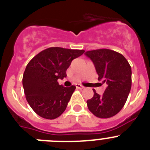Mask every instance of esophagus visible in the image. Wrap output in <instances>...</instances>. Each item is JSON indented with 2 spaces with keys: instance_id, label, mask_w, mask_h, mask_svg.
Returning <instances> with one entry per match:
<instances>
[{
  "instance_id": "obj_1",
  "label": "esophagus",
  "mask_w": 150,
  "mask_h": 150,
  "mask_svg": "<svg viewBox=\"0 0 150 150\" xmlns=\"http://www.w3.org/2000/svg\"><path fill=\"white\" fill-rule=\"evenodd\" d=\"M76 88H78V89H83V88H84V87L82 86L81 85H79V84H76Z\"/></svg>"
}]
</instances>
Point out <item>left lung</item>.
<instances>
[{
  "label": "left lung",
  "instance_id": "left-lung-1",
  "mask_svg": "<svg viewBox=\"0 0 150 150\" xmlns=\"http://www.w3.org/2000/svg\"><path fill=\"white\" fill-rule=\"evenodd\" d=\"M95 65L98 80L106 83L102 95L96 93L87 100V106L95 116L112 117L117 114L126 102L132 87V68L122 54L107 49L86 52Z\"/></svg>",
  "mask_w": 150,
  "mask_h": 150
}]
</instances>
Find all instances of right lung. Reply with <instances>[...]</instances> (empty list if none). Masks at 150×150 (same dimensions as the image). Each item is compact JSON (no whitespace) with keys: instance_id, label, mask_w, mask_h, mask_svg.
Returning a JSON list of instances; mask_svg holds the SVG:
<instances>
[{"instance_id":"right-lung-1","label":"right lung","mask_w":150,"mask_h":150,"mask_svg":"<svg viewBox=\"0 0 150 150\" xmlns=\"http://www.w3.org/2000/svg\"><path fill=\"white\" fill-rule=\"evenodd\" d=\"M84 50L50 47L41 51L26 66L22 78L26 100L33 110L47 120L56 119L66 110L76 86L64 87L59 79Z\"/></svg>"}]
</instances>
